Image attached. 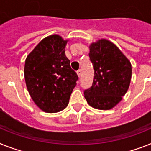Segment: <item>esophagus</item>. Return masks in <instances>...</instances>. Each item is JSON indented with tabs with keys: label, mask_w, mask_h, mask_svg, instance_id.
Wrapping results in <instances>:
<instances>
[{
	"label": "esophagus",
	"mask_w": 151,
	"mask_h": 151,
	"mask_svg": "<svg viewBox=\"0 0 151 151\" xmlns=\"http://www.w3.org/2000/svg\"><path fill=\"white\" fill-rule=\"evenodd\" d=\"M77 75H78V78H80L81 76H82V71H81V69H79V70L77 71Z\"/></svg>",
	"instance_id": "1"
}]
</instances>
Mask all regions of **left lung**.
<instances>
[{
  "instance_id": "8db88e82",
  "label": "left lung",
  "mask_w": 151,
  "mask_h": 151,
  "mask_svg": "<svg viewBox=\"0 0 151 151\" xmlns=\"http://www.w3.org/2000/svg\"><path fill=\"white\" fill-rule=\"evenodd\" d=\"M89 48L95 73L92 87L85 90V99L95 109L109 110L122 100L129 89L131 63L117 46L106 38L92 42Z\"/></svg>"
}]
</instances>
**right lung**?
I'll use <instances>...</instances> for the list:
<instances>
[{
	"mask_svg": "<svg viewBox=\"0 0 151 151\" xmlns=\"http://www.w3.org/2000/svg\"><path fill=\"white\" fill-rule=\"evenodd\" d=\"M69 39L59 35L47 36L25 59L24 79L28 93L36 106L48 113L66 108L78 76L65 56Z\"/></svg>",
	"mask_w": 151,
	"mask_h": 151,
	"instance_id": "add662e5",
	"label": "right lung"
}]
</instances>
